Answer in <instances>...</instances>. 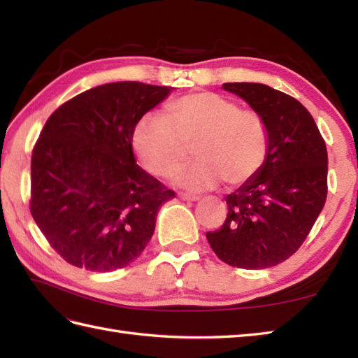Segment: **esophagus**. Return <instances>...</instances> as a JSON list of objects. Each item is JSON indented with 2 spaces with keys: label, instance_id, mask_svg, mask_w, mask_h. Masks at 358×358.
<instances>
[{
  "label": "esophagus",
  "instance_id": "1",
  "mask_svg": "<svg viewBox=\"0 0 358 358\" xmlns=\"http://www.w3.org/2000/svg\"><path fill=\"white\" fill-rule=\"evenodd\" d=\"M178 196L185 201H199L200 200L199 195H192V194H187V192H178Z\"/></svg>",
  "mask_w": 358,
  "mask_h": 358
}]
</instances>
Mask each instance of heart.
Wrapping results in <instances>:
<instances>
[{"mask_svg": "<svg viewBox=\"0 0 358 358\" xmlns=\"http://www.w3.org/2000/svg\"><path fill=\"white\" fill-rule=\"evenodd\" d=\"M192 144L191 166L177 169L172 185L206 191L226 181L246 183L262 169L269 131L262 115L214 92H192L166 106L164 117L148 113L132 131V148L141 166L157 177L169 175Z\"/></svg>", "mask_w": 358, "mask_h": 358, "instance_id": "b5f03b06", "label": "heart"}]
</instances>
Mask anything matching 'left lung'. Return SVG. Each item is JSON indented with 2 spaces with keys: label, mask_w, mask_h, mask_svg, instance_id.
Listing matches in <instances>:
<instances>
[{
  "label": "left lung",
  "mask_w": 358,
  "mask_h": 358,
  "mask_svg": "<svg viewBox=\"0 0 358 358\" xmlns=\"http://www.w3.org/2000/svg\"><path fill=\"white\" fill-rule=\"evenodd\" d=\"M269 131L262 169L226 196L223 227L206 238L220 260L266 269L296 252L328 194V150L313 115L295 98L260 83H224Z\"/></svg>",
  "instance_id": "obj_1"
}]
</instances>
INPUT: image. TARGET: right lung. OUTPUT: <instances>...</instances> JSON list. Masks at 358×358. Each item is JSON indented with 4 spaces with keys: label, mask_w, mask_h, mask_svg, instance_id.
<instances>
[{
    "label": "right lung",
    "mask_w": 358,
    "mask_h": 358,
    "mask_svg": "<svg viewBox=\"0 0 358 358\" xmlns=\"http://www.w3.org/2000/svg\"><path fill=\"white\" fill-rule=\"evenodd\" d=\"M173 87L138 81L86 90L45 121L30 164V212L67 263L94 272L126 268L175 196L136 164L132 131Z\"/></svg>",
    "instance_id": "1"
}]
</instances>
